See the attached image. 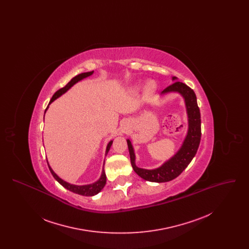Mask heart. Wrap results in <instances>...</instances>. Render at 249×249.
I'll return each instance as SVG.
<instances>
[{
  "mask_svg": "<svg viewBox=\"0 0 249 249\" xmlns=\"http://www.w3.org/2000/svg\"><path fill=\"white\" fill-rule=\"evenodd\" d=\"M142 88V85H139V86H137V87L134 88V90H135V91H138V90H140ZM144 88H145V91H146L148 94H152V93H154L155 91H156V89H157V84H156V82L153 81V80H149V81H147V83L144 86Z\"/></svg>",
  "mask_w": 249,
  "mask_h": 249,
  "instance_id": "1",
  "label": "heart"
}]
</instances>
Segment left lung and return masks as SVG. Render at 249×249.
I'll return each instance as SVG.
<instances>
[{
    "mask_svg": "<svg viewBox=\"0 0 249 249\" xmlns=\"http://www.w3.org/2000/svg\"><path fill=\"white\" fill-rule=\"evenodd\" d=\"M172 80L175 83L166 88L160 93V97L170 93H178L184 100L188 117V130L178 151L161 165L155 169H143L136 165L133 145L130 139H127L130 163L134 172L140 178L149 182L163 183L178 178L195 157L201 141V114L196 95L186 84L178 82L177 77H172Z\"/></svg>",
    "mask_w": 249,
    "mask_h": 249,
    "instance_id": "1",
    "label": "left lung"
}]
</instances>
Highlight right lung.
I'll return each mask as SVG.
<instances>
[{"instance_id": "right-lung-1", "label": "right lung", "mask_w": 249, "mask_h": 249, "mask_svg": "<svg viewBox=\"0 0 249 249\" xmlns=\"http://www.w3.org/2000/svg\"><path fill=\"white\" fill-rule=\"evenodd\" d=\"M93 72H94V71L82 72V73H80V74L74 76V77L71 79V81L67 84L64 88L59 89L55 94L53 95V97L51 98V100H50V102H49V104H48V107H47V109H46V111H45V114H46V112H47V110H48L49 106H50L55 100H57L61 95L66 93V92L71 89V87L74 86L75 84L80 82L81 80H83V79L89 77V76H90V75H92ZM112 143H113V140H111L110 142L107 143L106 156L108 154ZM48 167H49V170H50V172H51V174H52V176L54 177V178L59 182V184H60L63 188H65L66 190H70V191L73 192V193L79 194V195H83V196H94L96 194H98L101 190H103V189L105 188L106 184H107V176H106L104 167H103V170H102L101 177H100V178H99L97 181H95L94 183L87 184V185H74V184L68 183V182H66V181H64L63 179H61V178H59V176L53 171V169L50 167L48 161Z\"/></svg>"}]
</instances>
